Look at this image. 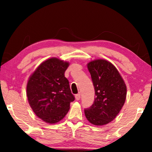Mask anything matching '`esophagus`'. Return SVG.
<instances>
[{"label": "esophagus", "instance_id": "34e87169", "mask_svg": "<svg viewBox=\"0 0 152 152\" xmlns=\"http://www.w3.org/2000/svg\"><path fill=\"white\" fill-rule=\"evenodd\" d=\"M75 98H76V101H79V100L80 99V94L78 93V94H76Z\"/></svg>", "mask_w": 152, "mask_h": 152}]
</instances>
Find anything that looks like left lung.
I'll return each mask as SVG.
<instances>
[{"mask_svg":"<svg viewBox=\"0 0 152 152\" xmlns=\"http://www.w3.org/2000/svg\"><path fill=\"white\" fill-rule=\"evenodd\" d=\"M94 87V101L84 114L94 125L107 124L116 117L125 103L127 88L117 68L109 61L96 60L88 64Z\"/></svg>","mask_w":152,"mask_h":152,"instance_id":"obj_1","label":"left lung"}]
</instances>
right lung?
I'll return each instance as SVG.
<instances>
[{
  "label": "right lung",
  "instance_id": "add662e5",
  "mask_svg": "<svg viewBox=\"0 0 152 152\" xmlns=\"http://www.w3.org/2000/svg\"><path fill=\"white\" fill-rule=\"evenodd\" d=\"M69 64L50 58L36 69L28 80L27 96L33 112L43 121L56 123L68 112L75 100L64 72Z\"/></svg>",
  "mask_w": 152,
  "mask_h": 152
}]
</instances>
